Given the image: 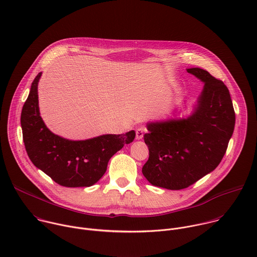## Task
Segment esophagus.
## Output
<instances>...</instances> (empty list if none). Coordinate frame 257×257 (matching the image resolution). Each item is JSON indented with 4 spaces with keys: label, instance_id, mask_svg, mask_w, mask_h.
<instances>
[{
    "label": "esophagus",
    "instance_id": "1",
    "mask_svg": "<svg viewBox=\"0 0 257 257\" xmlns=\"http://www.w3.org/2000/svg\"><path fill=\"white\" fill-rule=\"evenodd\" d=\"M143 135H144V129L143 128H137L136 129V139L137 140L142 139Z\"/></svg>",
    "mask_w": 257,
    "mask_h": 257
}]
</instances>
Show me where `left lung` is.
<instances>
[{
	"mask_svg": "<svg viewBox=\"0 0 257 257\" xmlns=\"http://www.w3.org/2000/svg\"><path fill=\"white\" fill-rule=\"evenodd\" d=\"M187 71L204 88L190 115L149 122L144 134L149 158L142 167L155 187L183 190L210 174L221 162L235 126L229 90L207 70Z\"/></svg>",
	"mask_w": 257,
	"mask_h": 257,
	"instance_id": "obj_1",
	"label": "left lung"
}]
</instances>
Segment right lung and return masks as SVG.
<instances>
[{
	"label": "right lung",
	"instance_id": "obj_1",
	"mask_svg": "<svg viewBox=\"0 0 257 257\" xmlns=\"http://www.w3.org/2000/svg\"><path fill=\"white\" fill-rule=\"evenodd\" d=\"M39 72L21 113L23 141L32 163L62 187L95 185L106 173L110 158L135 138V131L105 134L85 140H69L52 133L40 116Z\"/></svg>",
	"mask_w": 257,
	"mask_h": 257
}]
</instances>
